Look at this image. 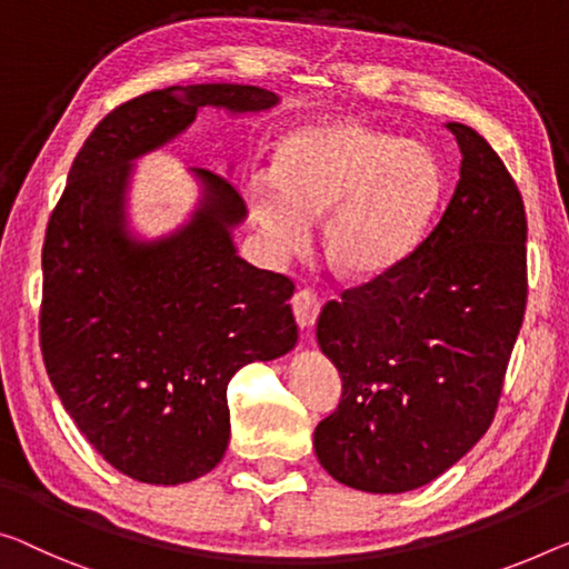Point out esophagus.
Instances as JSON below:
<instances>
[{
    "label": "esophagus",
    "instance_id": "34e87169",
    "mask_svg": "<svg viewBox=\"0 0 569 569\" xmlns=\"http://www.w3.org/2000/svg\"><path fill=\"white\" fill-rule=\"evenodd\" d=\"M291 307H293V317H296V321H299V327H311L321 311V299L311 291V288H301V291L293 293Z\"/></svg>",
    "mask_w": 569,
    "mask_h": 569
}]
</instances>
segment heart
I'll return each mask as SVG.
<instances>
[{
	"mask_svg": "<svg viewBox=\"0 0 569 569\" xmlns=\"http://www.w3.org/2000/svg\"><path fill=\"white\" fill-rule=\"evenodd\" d=\"M250 217L278 256L307 248L311 219L337 273L376 276L419 240L442 197V168L417 140L339 120L296 127L278 142L276 168L244 181Z\"/></svg>",
	"mask_w": 569,
	"mask_h": 569,
	"instance_id": "b5f03b06",
	"label": "heart"
}]
</instances>
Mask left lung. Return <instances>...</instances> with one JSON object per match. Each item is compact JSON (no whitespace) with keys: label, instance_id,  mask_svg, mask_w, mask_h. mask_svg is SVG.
<instances>
[{"label":"left lung","instance_id":"obj_1","mask_svg":"<svg viewBox=\"0 0 569 569\" xmlns=\"http://www.w3.org/2000/svg\"><path fill=\"white\" fill-rule=\"evenodd\" d=\"M460 181L435 230L372 281L325 303L317 339L342 376L313 431L335 480L406 493L470 452L496 417L527 309V211L498 152L447 122Z\"/></svg>","mask_w":569,"mask_h":569}]
</instances>
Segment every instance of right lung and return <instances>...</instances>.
I'll return each mask as SVG.
<instances>
[{"mask_svg":"<svg viewBox=\"0 0 569 569\" xmlns=\"http://www.w3.org/2000/svg\"><path fill=\"white\" fill-rule=\"evenodd\" d=\"M278 97L191 83L117 107L76 156L42 244L40 350L68 417L127 478L178 486L230 442L227 386L299 339L293 281L237 256L248 209L232 181L193 168L199 207L176 232L127 230L132 163L186 132L201 107L266 112Z\"/></svg>","mask_w":569,"mask_h":569,"instance_id":"right-lung-1","label":"right lung"}]
</instances>
